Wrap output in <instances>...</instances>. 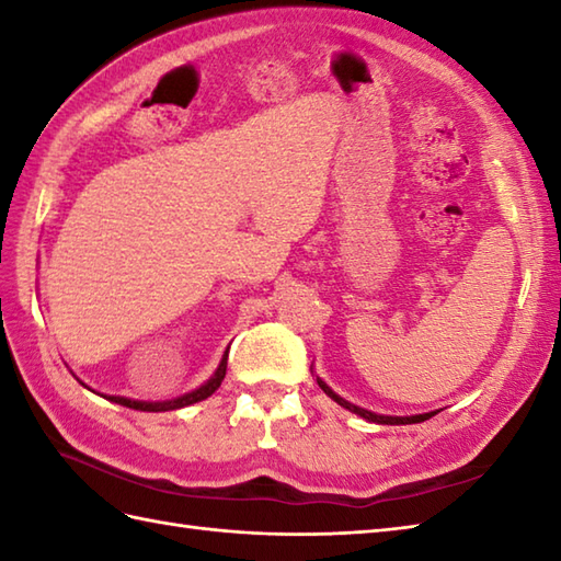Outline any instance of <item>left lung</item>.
<instances>
[{"instance_id":"obj_1","label":"left lung","mask_w":561,"mask_h":561,"mask_svg":"<svg viewBox=\"0 0 561 561\" xmlns=\"http://www.w3.org/2000/svg\"><path fill=\"white\" fill-rule=\"evenodd\" d=\"M316 380H318V386L323 388V392L328 398H332L335 400L337 404H342L344 410H350V412H354V414H359V416H364L366 422H376V424H420V422H426L428 416H434L436 412H424V414H412V416H388V414H376V412H368V410H364V408H359V404H352V402H347L344 398H340L335 390H332L325 380H320L318 376H316Z\"/></svg>"}]
</instances>
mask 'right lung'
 Wrapping results in <instances>:
<instances>
[{
    "mask_svg": "<svg viewBox=\"0 0 561 561\" xmlns=\"http://www.w3.org/2000/svg\"><path fill=\"white\" fill-rule=\"evenodd\" d=\"M226 359H229V350L224 352L219 368H217V371H214V376L207 380V383H205V386H199V388H197V390H193V392H185V396H181V398L163 400V402L129 400V398H121V396H103V398H105V400H111V402L123 404V408L139 410V412H169V410H181V408H187V404H193V402L207 400V398L211 396V392L221 386V380H224V376H226ZM81 386H83V383H81Z\"/></svg>",
    "mask_w": 561,
    "mask_h": 561,
    "instance_id": "1",
    "label": "right lung"
}]
</instances>
